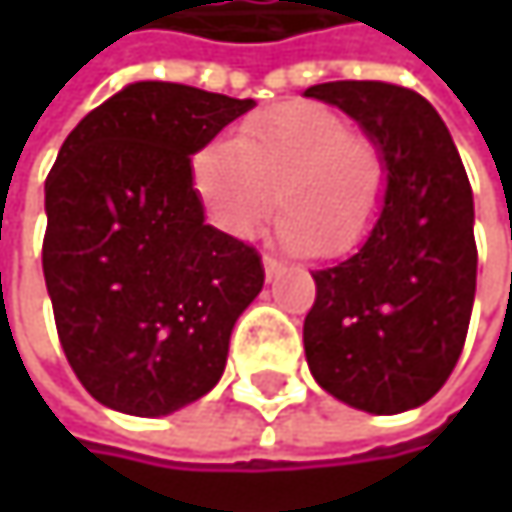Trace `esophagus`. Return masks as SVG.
<instances>
[{
	"label": "esophagus",
	"instance_id": "1",
	"mask_svg": "<svg viewBox=\"0 0 512 512\" xmlns=\"http://www.w3.org/2000/svg\"><path fill=\"white\" fill-rule=\"evenodd\" d=\"M263 272H266V278H275V275H281V272H284V263L266 255L263 257Z\"/></svg>",
	"mask_w": 512,
	"mask_h": 512
}]
</instances>
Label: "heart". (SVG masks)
I'll list each match as a JSON object with an SVG mask.
<instances>
[{"label": "heart", "mask_w": 512, "mask_h": 512, "mask_svg": "<svg viewBox=\"0 0 512 512\" xmlns=\"http://www.w3.org/2000/svg\"><path fill=\"white\" fill-rule=\"evenodd\" d=\"M385 180L379 148L317 103L263 109L234 139L192 156L195 195L219 231L249 240L278 201L275 240L290 252L356 249L382 210Z\"/></svg>", "instance_id": "b5f03b06"}]
</instances>
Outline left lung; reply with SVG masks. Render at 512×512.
<instances>
[{
	"instance_id": "8db88e82",
	"label": "left lung",
	"mask_w": 512,
	"mask_h": 512,
	"mask_svg": "<svg viewBox=\"0 0 512 512\" xmlns=\"http://www.w3.org/2000/svg\"><path fill=\"white\" fill-rule=\"evenodd\" d=\"M305 97L347 112L385 159L382 210L356 255L317 269L302 341L311 376L341 403L397 415L457 367L474 284V198L439 112L388 82H323Z\"/></svg>"
}]
</instances>
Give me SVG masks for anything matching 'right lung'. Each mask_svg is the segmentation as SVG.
<instances>
[{
	"label": "right lung",
	"instance_id": "add662e5",
	"mask_svg": "<svg viewBox=\"0 0 512 512\" xmlns=\"http://www.w3.org/2000/svg\"><path fill=\"white\" fill-rule=\"evenodd\" d=\"M252 106L145 79L88 112L58 151L44 186L47 293L73 373L115 412L171 415L225 373L263 266L204 222L192 156Z\"/></svg>",
	"mask_w": 512,
	"mask_h": 512
}]
</instances>
